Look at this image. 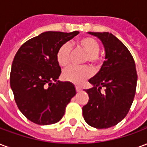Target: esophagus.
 I'll list each match as a JSON object with an SVG mask.
<instances>
[{
  "instance_id": "34e87169",
  "label": "esophagus",
  "mask_w": 147,
  "mask_h": 147,
  "mask_svg": "<svg viewBox=\"0 0 147 147\" xmlns=\"http://www.w3.org/2000/svg\"><path fill=\"white\" fill-rule=\"evenodd\" d=\"M76 90L77 92H80V91L82 90V88H81V87H80L79 86H76Z\"/></svg>"
}]
</instances>
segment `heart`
<instances>
[{"mask_svg": "<svg viewBox=\"0 0 147 147\" xmlns=\"http://www.w3.org/2000/svg\"><path fill=\"white\" fill-rule=\"evenodd\" d=\"M77 46L82 49L87 54L86 61L92 64H98L100 63V45L95 39L90 37H86L80 39L76 42ZM71 47L69 43H64L59 48L57 53V61L60 66L67 67L70 64ZM92 71L88 67H69L64 70L62 76L64 80L81 84L86 79L91 76Z\"/></svg>", "mask_w": 147, "mask_h": 147, "instance_id": "obj_1", "label": "heart"}]
</instances>
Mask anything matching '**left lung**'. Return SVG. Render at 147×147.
I'll return each mask as SVG.
<instances>
[{"mask_svg":"<svg viewBox=\"0 0 147 147\" xmlns=\"http://www.w3.org/2000/svg\"><path fill=\"white\" fill-rule=\"evenodd\" d=\"M104 45L105 61L90 79L92 88L86 90L89 101L83 107L84 120L90 126L102 129L115 126L128 113L136 94L137 72L129 50L109 32H88ZM102 87L105 92L102 93Z\"/></svg>","mask_w":147,"mask_h":147,"instance_id":"obj_1","label":"left lung"}]
</instances>
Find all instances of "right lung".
<instances>
[{"mask_svg": "<svg viewBox=\"0 0 147 147\" xmlns=\"http://www.w3.org/2000/svg\"><path fill=\"white\" fill-rule=\"evenodd\" d=\"M79 33L46 31L23 44L15 56L11 88L19 109L33 123L48 125L60 121L76 95L72 83L58 80L61 68L57 53Z\"/></svg>", "mask_w": 147, "mask_h": 147, "instance_id": "1", "label": "right lung"}]
</instances>
